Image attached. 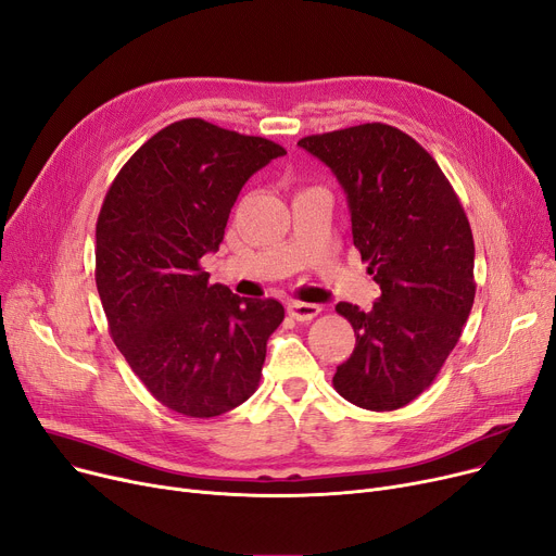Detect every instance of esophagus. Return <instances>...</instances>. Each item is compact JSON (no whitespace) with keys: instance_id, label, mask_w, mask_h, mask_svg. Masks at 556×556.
I'll return each mask as SVG.
<instances>
[{"instance_id":"1","label":"esophagus","mask_w":556,"mask_h":556,"mask_svg":"<svg viewBox=\"0 0 556 556\" xmlns=\"http://www.w3.org/2000/svg\"><path fill=\"white\" fill-rule=\"evenodd\" d=\"M319 312H321V307L314 305V303H301V301L287 303V314L296 321H312Z\"/></svg>"}]
</instances>
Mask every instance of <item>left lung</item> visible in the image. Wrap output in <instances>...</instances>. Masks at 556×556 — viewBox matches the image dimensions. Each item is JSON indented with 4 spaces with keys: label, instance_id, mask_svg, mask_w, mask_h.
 <instances>
[{
    "label": "left lung",
    "instance_id": "8db88e82",
    "mask_svg": "<svg viewBox=\"0 0 556 556\" xmlns=\"http://www.w3.org/2000/svg\"><path fill=\"white\" fill-rule=\"evenodd\" d=\"M299 147L346 192L353 244L382 292L368 312L337 303L355 330V351L332 384L362 409H401L432 384L470 314V224L434 157L401 128L359 124Z\"/></svg>",
    "mask_w": 556,
    "mask_h": 556
}]
</instances>
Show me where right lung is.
<instances>
[{"mask_svg":"<svg viewBox=\"0 0 556 556\" xmlns=\"http://www.w3.org/2000/svg\"><path fill=\"white\" fill-rule=\"evenodd\" d=\"M285 153L180 119L130 155L103 199L94 278L111 337L153 399L178 414L213 418L257 389L285 307L210 285L201 257L219 251L244 182Z\"/></svg>","mask_w":556,"mask_h":556,"instance_id":"obj_1","label":"right lung"}]
</instances>
